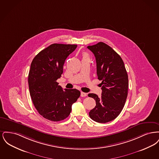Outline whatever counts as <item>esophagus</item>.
Wrapping results in <instances>:
<instances>
[{"label": "esophagus", "mask_w": 159, "mask_h": 159, "mask_svg": "<svg viewBox=\"0 0 159 159\" xmlns=\"http://www.w3.org/2000/svg\"><path fill=\"white\" fill-rule=\"evenodd\" d=\"M80 95H81V97H85L86 96H87V93H84V92H81Z\"/></svg>", "instance_id": "esophagus-1"}]
</instances>
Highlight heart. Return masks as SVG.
<instances>
[{
    "label": "heart",
    "mask_w": 159,
    "mask_h": 159,
    "mask_svg": "<svg viewBox=\"0 0 159 159\" xmlns=\"http://www.w3.org/2000/svg\"><path fill=\"white\" fill-rule=\"evenodd\" d=\"M84 57H88V56L86 55H84Z\"/></svg>",
    "instance_id": "heart-1"
}]
</instances>
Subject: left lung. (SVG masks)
<instances>
[{"mask_svg":"<svg viewBox=\"0 0 159 159\" xmlns=\"http://www.w3.org/2000/svg\"><path fill=\"white\" fill-rule=\"evenodd\" d=\"M94 54L98 79L101 80V97L89 93L96 101L89 113L91 119L98 123L115 119L121 113L128 96V76L120 56L103 42L87 47Z\"/></svg>","mask_w":159,"mask_h":159,"instance_id":"8db88e82","label":"left lung"}]
</instances>
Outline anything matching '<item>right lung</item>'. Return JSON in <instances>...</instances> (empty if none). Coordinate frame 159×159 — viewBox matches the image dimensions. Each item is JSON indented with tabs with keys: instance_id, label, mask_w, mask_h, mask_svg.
<instances>
[{
	"instance_id": "obj_1",
	"label": "right lung",
	"mask_w": 159,
	"mask_h": 159,
	"mask_svg": "<svg viewBox=\"0 0 159 159\" xmlns=\"http://www.w3.org/2000/svg\"><path fill=\"white\" fill-rule=\"evenodd\" d=\"M77 46L53 43L41 51L31 62L28 79L31 98L38 113L49 120L66 119L80 95L76 89L63 90L57 82L63 73L65 61Z\"/></svg>"
}]
</instances>
